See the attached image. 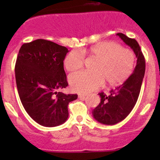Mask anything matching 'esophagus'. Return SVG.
<instances>
[{
  "label": "esophagus",
  "mask_w": 160,
  "mask_h": 160,
  "mask_svg": "<svg viewBox=\"0 0 160 160\" xmlns=\"http://www.w3.org/2000/svg\"><path fill=\"white\" fill-rule=\"evenodd\" d=\"M86 95H88L87 93H80V94L78 95V97L79 98H84V97H86Z\"/></svg>",
  "instance_id": "34e87169"
}]
</instances>
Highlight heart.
I'll use <instances>...</instances> for the list:
<instances>
[{"label":"heart","mask_w":160,"mask_h":160,"mask_svg":"<svg viewBox=\"0 0 160 160\" xmlns=\"http://www.w3.org/2000/svg\"><path fill=\"white\" fill-rule=\"evenodd\" d=\"M84 55L97 60L95 72L82 71L70 75L69 82L76 92H88L98 89L105 80L110 86L119 85L128 79L135 68V56L132 51L114 42L105 41L88 49L71 51L64 61L65 68L68 71L82 69L86 60Z\"/></svg>","instance_id":"1"}]
</instances>
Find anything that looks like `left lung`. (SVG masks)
<instances>
[{
	"label": "left lung",
	"instance_id": "obj_1",
	"mask_svg": "<svg viewBox=\"0 0 160 160\" xmlns=\"http://www.w3.org/2000/svg\"><path fill=\"white\" fill-rule=\"evenodd\" d=\"M117 35L129 46L137 57V65L133 73L122 85L111 89L108 95L98 93L101 102L93 110L92 114L98 122L105 125H114L124 120L135 107L145 72V58L136 40L122 33Z\"/></svg>",
	"mask_w": 160,
	"mask_h": 160
}]
</instances>
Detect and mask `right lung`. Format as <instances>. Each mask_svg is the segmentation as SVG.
<instances>
[{
    "label": "right lung",
    "instance_id": "add662e5",
    "mask_svg": "<svg viewBox=\"0 0 160 160\" xmlns=\"http://www.w3.org/2000/svg\"><path fill=\"white\" fill-rule=\"evenodd\" d=\"M68 49L54 42L38 39L25 43L19 51L15 65L20 100L28 115L41 126L54 127L68 117V104L77 94L57 89L67 87L64 59Z\"/></svg>",
    "mask_w": 160,
    "mask_h": 160
}]
</instances>
